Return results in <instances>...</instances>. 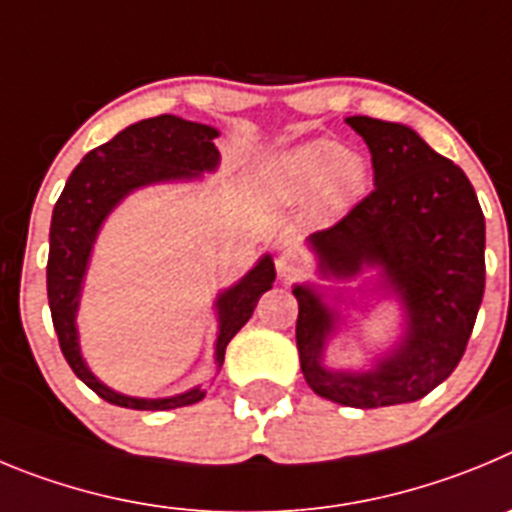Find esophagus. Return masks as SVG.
I'll return each instance as SVG.
<instances>
[{"mask_svg": "<svg viewBox=\"0 0 512 512\" xmlns=\"http://www.w3.org/2000/svg\"><path fill=\"white\" fill-rule=\"evenodd\" d=\"M303 267H306V265H303L301 255H298V252H293V250L280 252L278 260H275V270H278L280 280L298 278V275L303 273Z\"/></svg>", "mask_w": 512, "mask_h": 512, "instance_id": "obj_1", "label": "esophagus"}]
</instances>
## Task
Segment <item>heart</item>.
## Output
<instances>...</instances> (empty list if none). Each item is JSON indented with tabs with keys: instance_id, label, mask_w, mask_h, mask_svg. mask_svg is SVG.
<instances>
[{
	"instance_id": "heart-1",
	"label": "heart",
	"mask_w": 512,
	"mask_h": 512,
	"mask_svg": "<svg viewBox=\"0 0 512 512\" xmlns=\"http://www.w3.org/2000/svg\"><path fill=\"white\" fill-rule=\"evenodd\" d=\"M370 183V165L359 153H344V147L326 137L301 142L273 155L260 170V186L278 201H306L313 196L324 214L347 209L365 193Z\"/></svg>"
}]
</instances>
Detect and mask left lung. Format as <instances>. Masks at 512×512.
Segmentation results:
<instances>
[{"label": "left lung", "mask_w": 512, "mask_h": 512, "mask_svg": "<svg viewBox=\"0 0 512 512\" xmlns=\"http://www.w3.org/2000/svg\"><path fill=\"white\" fill-rule=\"evenodd\" d=\"M367 142L375 191L342 222L306 239L319 278L296 283V344L308 388L349 408L413 403L454 372L485 293V216L464 170L400 122L347 117ZM375 269L360 292L398 300L401 336L365 371L323 365L328 339L346 323V286L336 282Z\"/></svg>", "instance_id": "obj_1"}]
</instances>
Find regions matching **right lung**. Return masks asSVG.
I'll return each mask as SVG.
<instances>
[{"label":"right lung","mask_w":512,"mask_h":512,"mask_svg":"<svg viewBox=\"0 0 512 512\" xmlns=\"http://www.w3.org/2000/svg\"><path fill=\"white\" fill-rule=\"evenodd\" d=\"M216 137H219L216 127L188 122L173 114L142 119L84 155L55 204L48 252V303L55 334L61 342L63 357L78 380L86 382L107 403L132 411H170V408L199 403L206 395L204 385H193L186 393L168 395V398H135L112 390L86 365L78 344L76 316L91 252L109 214L140 188L201 181L204 173H214L222 160L214 145ZM273 280V257L262 255L245 278L216 296L214 311L219 324L214 342L216 372L222 370L227 344L250 321L262 293L273 288Z\"/></svg>","instance_id":"obj_1"}]
</instances>
